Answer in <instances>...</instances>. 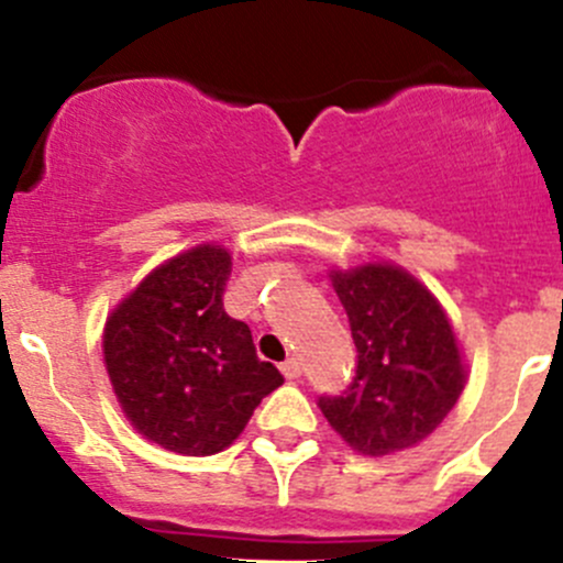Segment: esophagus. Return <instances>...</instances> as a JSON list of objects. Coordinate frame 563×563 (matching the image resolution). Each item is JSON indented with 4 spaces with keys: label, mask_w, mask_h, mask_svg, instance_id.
<instances>
[{
    "label": "esophagus",
    "mask_w": 563,
    "mask_h": 563,
    "mask_svg": "<svg viewBox=\"0 0 563 563\" xmlns=\"http://www.w3.org/2000/svg\"><path fill=\"white\" fill-rule=\"evenodd\" d=\"M280 371H283V376H286V378H299V373H302V362L294 360V356H291V360L283 362Z\"/></svg>",
    "instance_id": "1"
}]
</instances>
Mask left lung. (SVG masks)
I'll return each instance as SVG.
<instances>
[{"label":"left lung","instance_id":"1","mask_svg":"<svg viewBox=\"0 0 563 563\" xmlns=\"http://www.w3.org/2000/svg\"><path fill=\"white\" fill-rule=\"evenodd\" d=\"M356 345L354 384L321 397L329 428L354 452L384 457L411 450L450 417L468 382L444 305L391 261L329 269Z\"/></svg>","mask_w":563,"mask_h":563}]
</instances>
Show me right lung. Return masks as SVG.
I'll return each instance as SVG.
<instances>
[{"label":"right lung","instance_id":"right-lung-1","mask_svg":"<svg viewBox=\"0 0 563 563\" xmlns=\"http://www.w3.org/2000/svg\"><path fill=\"white\" fill-rule=\"evenodd\" d=\"M231 253L203 242L150 272L106 318L103 365L128 422L187 457L234 444L283 384L245 321L223 310Z\"/></svg>","mask_w":563,"mask_h":563}]
</instances>
